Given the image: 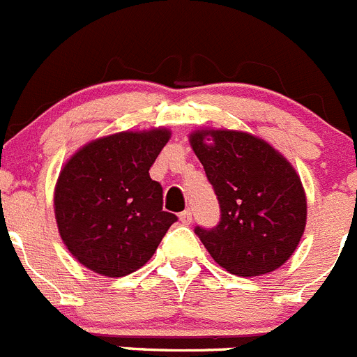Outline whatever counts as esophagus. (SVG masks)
<instances>
[{
    "label": "esophagus",
    "mask_w": 357,
    "mask_h": 357,
    "mask_svg": "<svg viewBox=\"0 0 357 357\" xmlns=\"http://www.w3.org/2000/svg\"><path fill=\"white\" fill-rule=\"evenodd\" d=\"M179 220H181V224H190L192 222V211L185 210L183 213H179Z\"/></svg>",
    "instance_id": "obj_1"
}]
</instances>
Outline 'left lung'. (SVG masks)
Segmentation results:
<instances>
[{"label": "left lung", "mask_w": 357, "mask_h": 357, "mask_svg": "<svg viewBox=\"0 0 357 357\" xmlns=\"http://www.w3.org/2000/svg\"><path fill=\"white\" fill-rule=\"evenodd\" d=\"M188 140L220 204L217 227H195L211 258L240 278L284 265L307 217L306 192L294 165L247 131L201 128Z\"/></svg>", "instance_id": "left-lung-1"}]
</instances>
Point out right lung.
Segmentation results:
<instances>
[{"mask_svg": "<svg viewBox=\"0 0 357 357\" xmlns=\"http://www.w3.org/2000/svg\"><path fill=\"white\" fill-rule=\"evenodd\" d=\"M171 130L119 131L79 147L54 185V218L67 250L83 266L123 278L146 265L178 220L163 211L151 165Z\"/></svg>", "mask_w": 357, "mask_h": 357, "instance_id": "obj_1", "label": "right lung"}]
</instances>
